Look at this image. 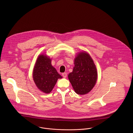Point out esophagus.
I'll list each match as a JSON object with an SVG mask.
<instances>
[{"label":"esophagus","instance_id":"1","mask_svg":"<svg viewBox=\"0 0 133 133\" xmlns=\"http://www.w3.org/2000/svg\"><path fill=\"white\" fill-rule=\"evenodd\" d=\"M62 75V76H63L64 78H66V76H67L66 73H63Z\"/></svg>","mask_w":133,"mask_h":133}]
</instances>
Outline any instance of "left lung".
<instances>
[{"instance_id": "1", "label": "left lung", "mask_w": 133, "mask_h": 133, "mask_svg": "<svg viewBox=\"0 0 133 133\" xmlns=\"http://www.w3.org/2000/svg\"><path fill=\"white\" fill-rule=\"evenodd\" d=\"M68 78L77 94L84 95L92 90L97 81V72L94 61L88 53L81 52L77 54L73 72L69 74Z\"/></svg>"}]
</instances>
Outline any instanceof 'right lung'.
Wrapping results in <instances>:
<instances>
[{
	"label": "right lung",
	"mask_w": 133,
	"mask_h": 133,
	"mask_svg": "<svg viewBox=\"0 0 133 133\" xmlns=\"http://www.w3.org/2000/svg\"><path fill=\"white\" fill-rule=\"evenodd\" d=\"M33 77L38 89L46 94L52 91L58 79L62 78L52 65L51 59L44 54L40 55L37 59Z\"/></svg>",
	"instance_id": "add662e5"
}]
</instances>
